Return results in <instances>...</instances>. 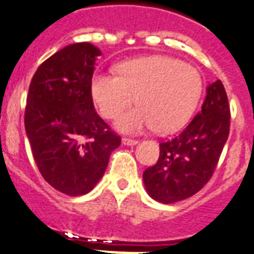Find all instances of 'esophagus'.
I'll return each mask as SVG.
<instances>
[{
	"label": "esophagus",
	"mask_w": 254,
	"mask_h": 254,
	"mask_svg": "<svg viewBox=\"0 0 254 254\" xmlns=\"http://www.w3.org/2000/svg\"><path fill=\"white\" fill-rule=\"evenodd\" d=\"M137 143H139V141L135 139H128V137H123V139H122V144H125V145H136Z\"/></svg>",
	"instance_id": "esophagus-1"
}]
</instances>
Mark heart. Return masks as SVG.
Masks as SVG:
<instances>
[{"instance_id":"heart-1","label":"heart","mask_w":254,"mask_h":254,"mask_svg":"<svg viewBox=\"0 0 254 254\" xmlns=\"http://www.w3.org/2000/svg\"><path fill=\"white\" fill-rule=\"evenodd\" d=\"M117 73L95 72L89 88L93 102L107 119L117 117L136 99L139 106L115 122V127L125 133L153 127L161 133L177 131L191 118L203 90L196 68L165 55L122 62Z\"/></svg>"}]
</instances>
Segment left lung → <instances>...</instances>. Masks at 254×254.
Listing matches in <instances>:
<instances>
[{"label": "left lung", "instance_id": "1", "mask_svg": "<svg viewBox=\"0 0 254 254\" xmlns=\"http://www.w3.org/2000/svg\"><path fill=\"white\" fill-rule=\"evenodd\" d=\"M202 110L178 136L160 144V157L143 173L147 192L176 203L198 192L214 173L230 133V105L222 81L207 86Z\"/></svg>", "mask_w": 254, "mask_h": 254}]
</instances>
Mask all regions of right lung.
<instances>
[{"instance_id": "right-lung-1", "label": "right lung", "mask_w": 254, "mask_h": 254, "mask_svg": "<svg viewBox=\"0 0 254 254\" xmlns=\"http://www.w3.org/2000/svg\"><path fill=\"white\" fill-rule=\"evenodd\" d=\"M101 51L74 43L48 58L32 77L24 128L43 178L63 194L92 191L121 137L94 110L90 78Z\"/></svg>"}]
</instances>
